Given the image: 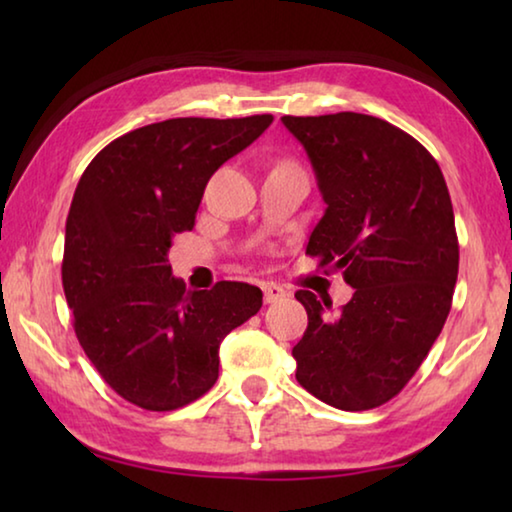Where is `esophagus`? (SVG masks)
I'll return each mask as SVG.
<instances>
[{"mask_svg": "<svg viewBox=\"0 0 512 512\" xmlns=\"http://www.w3.org/2000/svg\"><path fill=\"white\" fill-rule=\"evenodd\" d=\"M287 296H289V293L284 291L282 287H277V284H264V302H266V305H273V302H280Z\"/></svg>", "mask_w": 512, "mask_h": 512, "instance_id": "1", "label": "esophagus"}]
</instances>
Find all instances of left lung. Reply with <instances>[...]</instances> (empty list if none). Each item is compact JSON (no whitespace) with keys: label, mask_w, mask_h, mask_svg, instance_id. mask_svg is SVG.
<instances>
[{"label":"left lung","mask_w":512,"mask_h":512,"mask_svg":"<svg viewBox=\"0 0 512 512\" xmlns=\"http://www.w3.org/2000/svg\"><path fill=\"white\" fill-rule=\"evenodd\" d=\"M305 146L327 203L307 255L341 271L354 296L296 291L309 325L293 348L296 379L320 402L368 411L409 384L452 309L458 237L438 162L388 121L336 112L282 117Z\"/></svg>","instance_id":"1"}]
</instances>
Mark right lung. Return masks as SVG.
<instances>
[{
  "label": "right lung",
  "instance_id": "1",
  "mask_svg": "<svg viewBox=\"0 0 512 512\" xmlns=\"http://www.w3.org/2000/svg\"><path fill=\"white\" fill-rule=\"evenodd\" d=\"M273 115L178 117L112 140L83 171L65 223L63 289L74 332L103 381L146 411L198 400L219 377V345L262 307L246 282L187 291L169 248L194 228L207 180Z\"/></svg>",
  "mask_w": 512,
  "mask_h": 512
}]
</instances>
